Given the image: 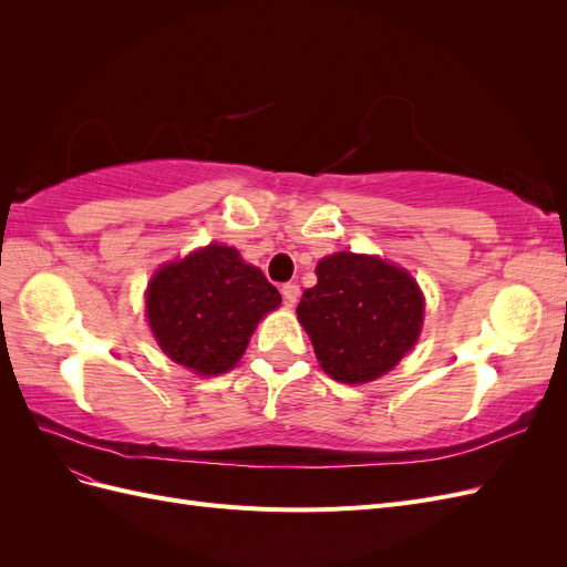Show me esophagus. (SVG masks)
Wrapping results in <instances>:
<instances>
[{
    "instance_id": "esophagus-1",
    "label": "esophagus",
    "mask_w": 567,
    "mask_h": 567,
    "mask_svg": "<svg viewBox=\"0 0 567 567\" xmlns=\"http://www.w3.org/2000/svg\"><path fill=\"white\" fill-rule=\"evenodd\" d=\"M281 293H284L286 305L293 307V305L298 302V298H300V286H298V284H286V286L281 288Z\"/></svg>"
}]
</instances>
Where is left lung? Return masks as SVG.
I'll return each mask as SVG.
<instances>
[{
    "mask_svg": "<svg viewBox=\"0 0 567 567\" xmlns=\"http://www.w3.org/2000/svg\"><path fill=\"white\" fill-rule=\"evenodd\" d=\"M423 293L411 274L375 255L333 252L298 305L321 369L340 383H369L400 364L423 326Z\"/></svg>",
    "mask_w": 567,
    "mask_h": 567,
    "instance_id": "obj_1",
    "label": "left lung"
}]
</instances>
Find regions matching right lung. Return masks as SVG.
I'll use <instances>...</instances> for the list:
<instances>
[{"label": "right lung", "instance_id": "obj_1", "mask_svg": "<svg viewBox=\"0 0 567 567\" xmlns=\"http://www.w3.org/2000/svg\"><path fill=\"white\" fill-rule=\"evenodd\" d=\"M281 293L236 248L210 244L163 265L146 290V319L161 350L198 375L236 367Z\"/></svg>", "mask_w": 567, "mask_h": 567}]
</instances>
